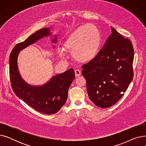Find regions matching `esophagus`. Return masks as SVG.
Instances as JSON below:
<instances>
[{
	"label": "esophagus",
	"instance_id": "obj_1",
	"mask_svg": "<svg viewBox=\"0 0 146 146\" xmlns=\"http://www.w3.org/2000/svg\"><path fill=\"white\" fill-rule=\"evenodd\" d=\"M74 73H75L76 77H78V76H80L81 74V72L80 70H79V69H76V70H75Z\"/></svg>",
	"mask_w": 146,
	"mask_h": 146
}]
</instances>
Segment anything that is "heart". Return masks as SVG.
Listing matches in <instances>:
<instances>
[{"instance_id": "1", "label": "heart", "mask_w": 146, "mask_h": 146, "mask_svg": "<svg viewBox=\"0 0 146 146\" xmlns=\"http://www.w3.org/2000/svg\"><path fill=\"white\" fill-rule=\"evenodd\" d=\"M101 34L95 25L88 24L79 27L68 35L63 48L72 52V56L78 61L86 63L93 60L98 54L101 47ZM60 57L64 58L63 49H58Z\"/></svg>"}]
</instances>
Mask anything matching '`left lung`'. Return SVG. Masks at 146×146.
<instances>
[{
	"label": "left lung",
	"mask_w": 146,
	"mask_h": 146,
	"mask_svg": "<svg viewBox=\"0 0 146 146\" xmlns=\"http://www.w3.org/2000/svg\"><path fill=\"white\" fill-rule=\"evenodd\" d=\"M112 33L97 56L82 66L92 102L106 108L115 104L127 90L133 76V46L112 27Z\"/></svg>",
	"instance_id": "1"
}]
</instances>
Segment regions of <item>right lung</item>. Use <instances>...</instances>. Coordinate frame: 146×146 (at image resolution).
I'll list each match as a JSON object with an SVG mask.
<instances>
[{"label":"right lung","mask_w":146,"mask_h":146,"mask_svg":"<svg viewBox=\"0 0 146 146\" xmlns=\"http://www.w3.org/2000/svg\"><path fill=\"white\" fill-rule=\"evenodd\" d=\"M50 29L44 28L30 35L24 42L15 46L9 58V75L13 91L18 98L36 111L45 114L57 112L66 102L68 90L75 78L73 68L57 74L44 85H28L22 79L18 71L17 60L19 51L41 38L50 35ZM56 36L52 42H56Z\"/></svg>","instance_id":"add662e5"}]
</instances>
